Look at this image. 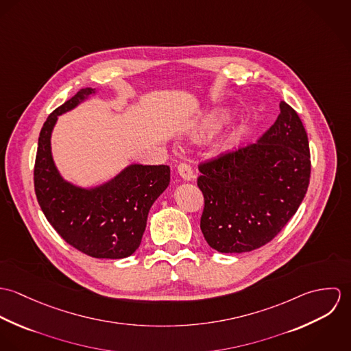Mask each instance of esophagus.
Wrapping results in <instances>:
<instances>
[{"instance_id":"34e87169","label":"esophagus","mask_w":351,"mask_h":351,"mask_svg":"<svg viewBox=\"0 0 351 351\" xmlns=\"http://www.w3.org/2000/svg\"><path fill=\"white\" fill-rule=\"evenodd\" d=\"M178 174L180 177L184 180V181H192L195 178V173H193V169L188 165V163H180L178 167Z\"/></svg>"}]
</instances>
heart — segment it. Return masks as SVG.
I'll return each instance as SVG.
<instances>
[{
  "mask_svg": "<svg viewBox=\"0 0 351 351\" xmlns=\"http://www.w3.org/2000/svg\"><path fill=\"white\" fill-rule=\"evenodd\" d=\"M224 119H226V114H223L221 112H215V113L209 114V116L206 117V120L204 121V130L208 131V132L216 130V128L223 123ZM234 142H235V138H232V139L230 141V145L234 143Z\"/></svg>",
  "mask_w": 351,
  "mask_h": 351,
  "instance_id": "1",
  "label": "heart"
}]
</instances>
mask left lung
<instances>
[{"label": "left lung", "mask_w": 351, "mask_h": 351, "mask_svg": "<svg viewBox=\"0 0 351 351\" xmlns=\"http://www.w3.org/2000/svg\"><path fill=\"white\" fill-rule=\"evenodd\" d=\"M276 123L254 145L201 163L200 228L219 252H246L269 243L305 197L311 155L296 110L280 102Z\"/></svg>", "instance_id": "obj_1"}]
</instances>
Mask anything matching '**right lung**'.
Returning <instances> with one entry per match:
<instances>
[{
  "label": "right lung",
  "instance_id": "add662e5",
  "mask_svg": "<svg viewBox=\"0 0 351 351\" xmlns=\"http://www.w3.org/2000/svg\"><path fill=\"white\" fill-rule=\"evenodd\" d=\"M96 92L81 89L47 117L38 143L35 193L51 226L70 246L93 258L120 259L141 246L151 205L169 186L170 167L132 163L95 188L77 186L60 176L51 154L58 116Z\"/></svg>",
  "mask_w": 351,
  "mask_h": 351
}]
</instances>
